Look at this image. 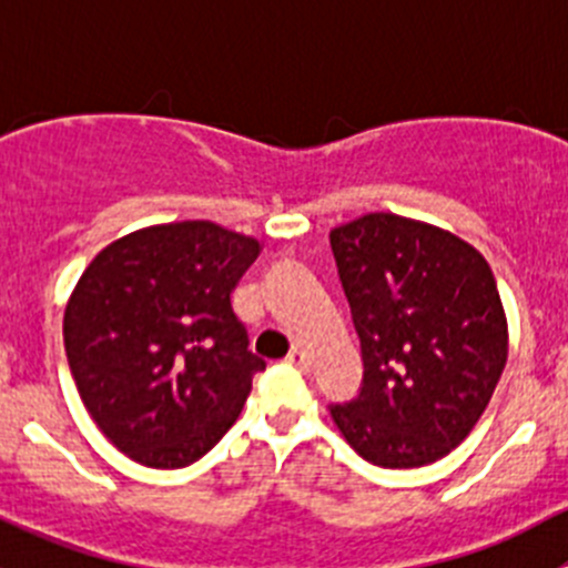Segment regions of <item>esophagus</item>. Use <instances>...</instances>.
Masks as SVG:
<instances>
[{"mask_svg": "<svg viewBox=\"0 0 568 568\" xmlns=\"http://www.w3.org/2000/svg\"><path fill=\"white\" fill-rule=\"evenodd\" d=\"M288 363H291V365H296V368H300V371H307V368H311V357H307V352H305V348H302V346H294V348H291Z\"/></svg>", "mask_w": 568, "mask_h": 568, "instance_id": "34e87169", "label": "esophagus"}]
</instances>
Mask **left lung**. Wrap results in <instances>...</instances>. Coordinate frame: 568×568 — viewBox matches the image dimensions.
Segmentation results:
<instances>
[{"label":"left lung","instance_id":"left-lung-1","mask_svg":"<svg viewBox=\"0 0 568 568\" xmlns=\"http://www.w3.org/2000/svg\"><path fill=\"white\" fill-rule=\"evenodd\" d=\"M363 348L357 398L332 420L365 462L409 469L448 456L484 415L508 359L489 263L443 227L365 214L329 233Z\"/></svg>","mask_w":568,"mask_h":568}]
</instances>
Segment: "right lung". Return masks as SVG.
Returning <instances> with one entry per match:
<instances>
[{
  "mask_svg": "<svg viewBox=\"0 0 568 568\" xmlns=\"http://www.w3.org/2000/svg\"><path fill=\"white\" fill-rule=\"evenodd\" d=\"M257 252L255 239L186 220L129 233L84 268L62 337L77 390L120 454L186 467L236 423L266 368L231 305Z\"/></svg>",
  "mask_w": 568,
  "mask_h": 568,
  "instance_id": "obj_1",
  "label": "right lung"
}]
</instances>
